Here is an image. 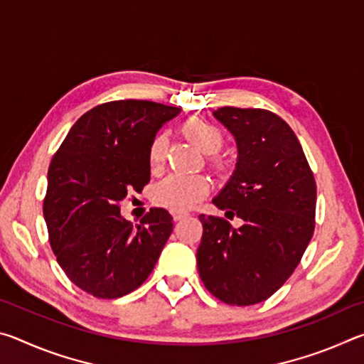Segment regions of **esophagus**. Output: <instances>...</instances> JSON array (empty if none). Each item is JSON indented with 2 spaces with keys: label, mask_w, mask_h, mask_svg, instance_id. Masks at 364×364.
I'll return each instance as SVG.
<instances>
[{
  "label": "esophagus",
  "mask_w": 364,
  "mask_h": 364,
  "mask_svg": "<svg viewBox=\"0 0 364 364\" xmlns=\"http://www.w3.org/2000/svg\"><path fill=\"white\" fill-rule=\"evenodd\" d=\"M188 215H189L188 212H176V210L171 212V217H173V220H175V221H178V220H183V218H186Z\"/></svg>",
  "instance_id": "esophagus-1"
}]
</instances>
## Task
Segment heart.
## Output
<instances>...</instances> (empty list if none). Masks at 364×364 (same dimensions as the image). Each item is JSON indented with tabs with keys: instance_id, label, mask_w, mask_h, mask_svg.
Returning a JSON list of instances; mask_svg holds the SVG:
<instances>
[{
	"instance_id": "b5f03b06",
	"label": "heart",
	"mask_w": 364,
	"mask_h": 364,
	"mask_svg": "<svg viewBox=\"0 0 364 364\" xmlns=\"http://www.w3.org/2000/svg\"><path fill=\"white\" fill-rule=\"evenodd\" d=\"M183 132L205 154H215L223 143L218 128L197 119L184 123ZM165 152H167V136L159 133L149 146V164L154 170L164 164ZM208 189H210V181L205 176L173 173L154 188V200L170 210L183 212L204 199L208 194Z\"/></svg>"
}]
</instances>
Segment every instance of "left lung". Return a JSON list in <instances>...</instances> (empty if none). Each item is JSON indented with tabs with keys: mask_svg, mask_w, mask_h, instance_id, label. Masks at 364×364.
Wrapping results in <instances>:
<instances>
[{
	"mask_svg": "<svg viewBox=\"0 0 364 364\" xmlns=\"http://www.w3.org/2000/svg\"><path fill=\"white\" fill-rule=\"evenodd\" d=\"M212 114L237 146L236 168L212 202L242 226L200 215L197 268L207 291L225 304H260L289 279L313 236L315 178L281 117L230 106Z\"/></svg>",
	"mask_w": 364,
	"mask_h": 364,
	"instance_id": "1",
	"label": "left lung"
}]
</instances>
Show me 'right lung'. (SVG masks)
<instances>
[{
	"label": "right lung",
	"mask_w": 364,
	"mask_h": 364,
	"mask_svg": "<svg viewBox=\"0 0 364 364\" xmlns=\"http://www.w3.org/2000/svg\"><path fill=\"white\" fill-rule=\"evenodd\" d=\"M180 112L152 101L101 104L73 123L51 160L43 204L49 242L67 278L97 299L143 284L173 231L165 208L133 226L119 204L149 183V146Z\"/></svg>",
	"instance_id": "right-lung-1"
}]
</instances>
